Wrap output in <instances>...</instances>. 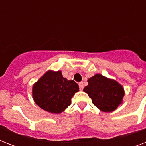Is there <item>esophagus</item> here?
I'll list each match as a JSON object with an SVG mask.
<instances>
[{"label":"esophagus","mask_w":146,"mask_h":146,"mask_svg":"<svg viewBox=\"0 0 146 146\" xmlns=\"http://www.w3.org/2000/svg\"><path fill=\"white\" fill-rule=\"evenodd\" d=\"M79 86H80V90H82L83 88H84V84H83V82H80V83H79Z\"/></svg>","instance_id":"esophagus-1"}]
</instances>
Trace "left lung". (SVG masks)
<instances>
[{
	"label": "left lung",
	"instance_id": "1",
	"mask_svg": "<svg viewBox=\"0 0 146 146\" xmlns=\"http://www.w3.org/2000/svg\"><path fill=\"white\" fill-rule=\"evenodd\" d=\"M88 82L89 85L83 91L89 95L94 105L101 111L111 112L122 102L124 91L117 82L96 74L89 79Z\"/></svg>",
	"mask_w": 146,
	"mask_h": 146
}]
</instances>
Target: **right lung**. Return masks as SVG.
Masks as SVG:
<instances>
[{
    "mask_svg": "<svg viewBox=\"0 0 146 146\" xmlns=\"http://www.w3.org/2000/svg\"><path fill=\"white\" fill-rule=\"evenodd\" d=\"M78 91L77 83L63 77L60 71H48L33 86V96L41 108L60 113L71 104V98Z\"/></svg>",
    "mask_w": 146,
    "mask_h": 146,
    "instance_id": "1",
    "label": "right lung"
}]
</instances>
